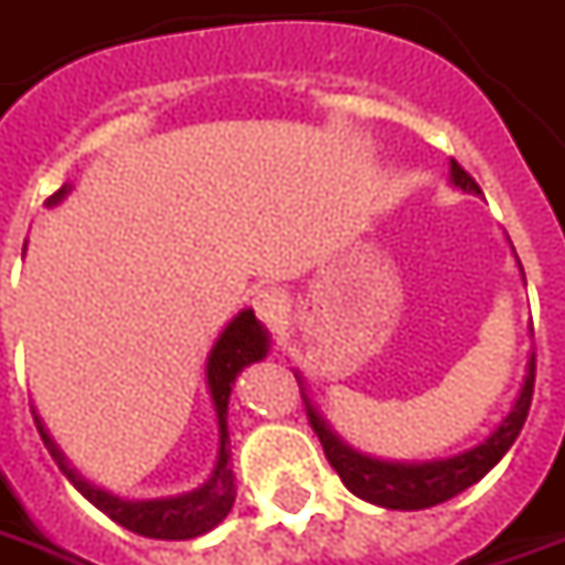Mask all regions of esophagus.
I'll return each mask as SVG.
<instances>
[{
	"label": "esophagus",
	"mask_w": 565,
	"mask_h": 565,
	"mask_svg": "<svg viewBox=\"0 0 565 565\" xmlns=\"http://www.w3.org/2000/svg\"><path fill=\"white\" fill-rule=\"evenodd\" d=\"M253 309H256V315H259L266 324H281V318L287 315V299H284L281 290L268 287V290H259V294L253 297Z\"/></svg>",
	"instance_id": "34e87169"
}]
</instances>
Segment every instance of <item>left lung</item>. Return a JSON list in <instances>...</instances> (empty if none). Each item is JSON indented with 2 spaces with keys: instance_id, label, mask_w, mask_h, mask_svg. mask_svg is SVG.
Segmentation results:
<instances>
[{
  "instance_id": "1",
  "label": "left lung",
  "mask_w": 565,
  "mask_h": 565,
  "mask_svg": "<svg viewBox=\"0 0 565 565\" xmlns=\"http://www.w3.org/2000/svg\"><path fill=\"white\" fill-rule=\"evenodd\" d=\"M451 182L463 191H476L479 185L473 182V175L460 167L458 160H451ZM302 390V402H306V414H309V424L318 433V439L324 445V455L331 460V467L340 473L343 486L349 492L359 494L364 501L377 504V508L390 510H424L436 508L448 498H455L463 489H470L473 482H479L482 476L492 470L498 460L508 455V448L516 443L520 429L525 424V414L532 405V390H535V355L529 359L525 367L523 390L516 395V405L510 408V414L501 420V427L494 429L492 436L482 445H476L463 455L445 460H427V463H393V460H377L367 458L362 451L349 448L337 433H333L321 414L315 412L306 386L299 383Z\"/></svg>"
}]
</instances>
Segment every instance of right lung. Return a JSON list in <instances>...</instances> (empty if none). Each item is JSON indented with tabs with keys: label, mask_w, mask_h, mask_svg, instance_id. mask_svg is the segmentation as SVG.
Listing matches in <instances>:
<instances>
[{
	"label": "right lung",
	"mask_w": 565,
	"mask_h": 565,
	"mask_svg": "<svg viewBox=\"0 0 565 565\" xmlns=\"http://www.w3.org/2000/svg\"><path fill=\"white\" fill-rule=\"evenodd\" d=\"M71 191V185H61L45 201V206H55L64 201V194ZM268 352V333L266 328L256 321L253 309L234 318L225 331L218 333L216 347L210 349V359H206V386L213 395V408H216V424H218V458L216 467L210 479L203 482L201 489L185 494H175V498H153V501H122L117 494L105 492V489H95L89 479L73 470L64 451L57 448L55 439L49 436V429L42 427L40 414L33 412L36 429H40L42 443L49 448V455L55 458L61 467V473L67 476L73 482V489L89 498L95 508L107 513L114 523H120L122 529L145 535V539H163V541H185L198 539L203 532L216 529L228 510L234 504V476H232V451H228V395H232L234 377L247 367V364L266 359Z\"/></svg>",
	"instance_id": "right-lung-1"
}]
</instances>
